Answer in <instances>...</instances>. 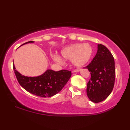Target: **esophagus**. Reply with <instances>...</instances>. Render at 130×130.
<instances>
[{
	"label": "esophagus",
	"mask_w": 130,
	"mask_h": 130,
	"mask_svg": "<svg viewBox=\"0 0 130 130\" xmlns=\"http://www.w3.org/2000/svg\"><path fill=\"white\" fill-rule=\"evenodd\" d=\"M80 69H75V70H73V72H78L79 71H80Z\"/></svg>",
	"instance_id": "1"
}]
</instances>
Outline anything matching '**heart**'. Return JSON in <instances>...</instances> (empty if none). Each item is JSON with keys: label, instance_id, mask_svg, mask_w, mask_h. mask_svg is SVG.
<instances>
[{"label": "heart", "instance_id": "b5f03b06", "mask_svg": "<svg viewBox=\"0 0 130 130\" xmlns=\"http://www.w3.org/2000/svg\"><path fill=\"white\" fill-rule=\"evenodd\" d=\"M93 49L88 43H76L66 46L61 50V56L67 60H71L73 65L77 67H81L91 60ZM53 60L58 63L62 62L60 57L55 56Z\"/></svg>", "mask_w": 130, "mask_h": 130}]
</instances>
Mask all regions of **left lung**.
<instances>
[{
  "label": "left lung",
  "instance_id": "obj_1",
  "mask_svg": "<svg viewBox=\"0 0 130 130\" xmlns=\"http://www.w3.org/2000/svg\"><path fill=\"white\" fill-rule=\"evenodd\" d=\"M85 68L91 72L87 88L89 100L95 103L104 100L112 91L115 83V61L111 53L105 46L98 44L96 56Z\"/></svg>",
  "mask_w": 130,
  "mask_h": 130
}]
</instances>
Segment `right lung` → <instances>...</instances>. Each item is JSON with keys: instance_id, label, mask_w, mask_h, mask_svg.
Returning a JSON list of instances; mask_svg holds the SVG:
<instances>
[{"instance_id": "right-lung-1", "label": "right lung", "mask_w": 130, "mask_h": 130, "mask_svg": "<svg viewBox=\"0 0 130 130\" xmlns=\"http://www.w3.org/2000/svg\"><path fill=\"white\" fill-rule=\"evenodd\" d=\"M33 42H34L28 41L21 46ZM13 68L18 81L22 87L31 93L43 98H49L60 92L72 75L71 72L69 70H61L55 72L47 69L40 76L27 77L22 75L18 72L14 64Z\"/></svg>"}]
</instances>
